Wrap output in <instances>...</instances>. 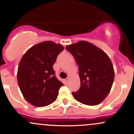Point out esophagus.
Returning a JSON list of instances; mask_svg holds the SVG:
<instances>
[{
  "label": "esophagus",
  "mask_w": 134,
  "mask_h": 134,
  "mask_svg": "<svg viewBox=\"0 0 134 134\" xmlns=\"http://www.w3.org/2000/svg\"><path fill=\"white\" fill-rule=\"evenodd\" d=\"M69 78H66V79H65V82L66 84H67V83L69 82Z\"/></svg>",
  "instance_id": "esophagus-1"
}]
</instances>
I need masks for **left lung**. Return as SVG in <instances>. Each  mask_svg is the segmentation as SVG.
<instances>
[{"mask_svg":"<svg viewBox=\"0 0 134 134\" xmlns=\"http://www.w3.org/2000/svg\"><path fill=\"white\" fill-rule=\"evenodd\" d=\"M79 66L81 87L72 92L74 98L81 103L94 106L101 103L111 90L114 81V69L105 52L86 41H80L65 47Z\"/></svg>","mask_w":134,"mask_h":134,"instance_id":"left-lung-1","label":"left lung"}]
</instances>
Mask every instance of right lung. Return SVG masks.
Listing matches in <instances>:
<instances>
[{
    "label": "right lung",
    "mask_w": 134,
    "mask_h": 134,
    "mask_svg": "<svg viewBox=\"0 0 134 134\" xmlns=\"http://www.w3.org/2000/svg\"><path fill=\"white\" fill-rule=\"evenodd\" d=\"M64 50L60 44L47 41L36 44L24 53L18 66V82L27 102L37 107L53 103L64 85L55 76L53 65Z\"/></svg>",
    "instance_id": "1"
}]
</instances>
